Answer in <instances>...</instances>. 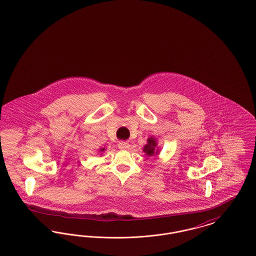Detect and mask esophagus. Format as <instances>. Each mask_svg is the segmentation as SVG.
<instances>
[{
  "instance_id": "obj_1",
  "label": "esophagus",
  "mask_w": 256,
  "mask_h": 256,
  "mask_svg": "<svg viewBox=\"0 0 256 256\" xmlns=\"http://www.w3.org/2000/svg\"><path fill=\"white\" fill-rule=\"evenodd\" d=\"M118 146H119V148H121V150H126V148H130V144H128V142H124V141H121V142H119Z\"/></svg>"
}]
</instances>
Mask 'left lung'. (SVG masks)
<instances>
[{"mask_svg":"<svg viewBox=\"0 0 256 256\" xmlns=\"http://www.w3.org/2000/svg\"><path fill=\"white\" fill-rule=\"evenodd\" d=\"M158 146V143H156V139L154 138V137H150L148 139V144L145 145L143 150L146 154V156H154L156 154H158L159 150L156 148Z\"/></svg>","mask_w":256,"mask_h":256,"instance_id":"obj_1","label":"left lung"}]
</instances>
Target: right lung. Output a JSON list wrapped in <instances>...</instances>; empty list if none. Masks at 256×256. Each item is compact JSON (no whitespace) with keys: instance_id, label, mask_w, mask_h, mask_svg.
Segmentation results:
<instances>
[{"instance_id":"add662e5","label":"right lung","mask_w":256,"mask_h":256,"mask_svg":"<svg viewBox=\"0 0 256 256\" xmlns=\"http://www.w3.org/2000/svg\"><path fill=\"white\" fill-rule=\"evenodd\" d=\"M104 150H106V148H100V152H104Z\"/></svg>"}]
</instances>
